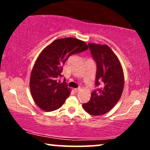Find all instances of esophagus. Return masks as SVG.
Here are the masks:
<instances>
[{"instance_id":"obj_1","label":"esophagus","mask_w":150,"mask_h":150,"mask_svg":"<svg viewBox=\"0 0 150 150\" xmlns=\"http://www.w3.org/2000/svg\"><path fill=\"white\" fill-rule=\"evenodd\" d=\"M80 89H81L80 88V87H79V88H75V89H74V91H75V92H78L80 90Z\"/></svg>"}]
</instances>
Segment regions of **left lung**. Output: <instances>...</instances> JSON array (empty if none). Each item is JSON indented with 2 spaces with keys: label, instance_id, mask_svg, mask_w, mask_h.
<instances>
[{
  "label": "left lung",
  "instance_id": "obj_1",
  "mask_svg": "<svg viewBox=\"0 0 150 150\" xmlns=\"http://www.w3.org/2000/svg\"><path fill=\"white\" fill-rule=\"evenodd\" d=\"M93 58L97 63L96 86L91 99L82 104L84 109L92 116H100L113 108L119 101L124 87V75L119 60L107 45L89 43Z\"/></svg>",
  "mask_w": 150,
  "mask_h": 150
}]
</instances>
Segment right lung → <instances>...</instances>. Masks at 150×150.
<instances>
[{"mask_svg": "<svg viewBox=\"0 0 150 150\" xmlns=\"http://www.w3.org/2000/svg\"><path fill=\"white\" fill-rule=\"evenodd\" d=\"M87 49L83 41L66 37L53 41L41 52L32 68L30 82L31 94L41 109L55 111L64 104L70 89L65 82L58 81L63 65L71 55Z\"/></svg>", "mask_w": 150, "mask_h": 150, "instance_id": "add662e5", "label": "right lung"}]
</instances>
